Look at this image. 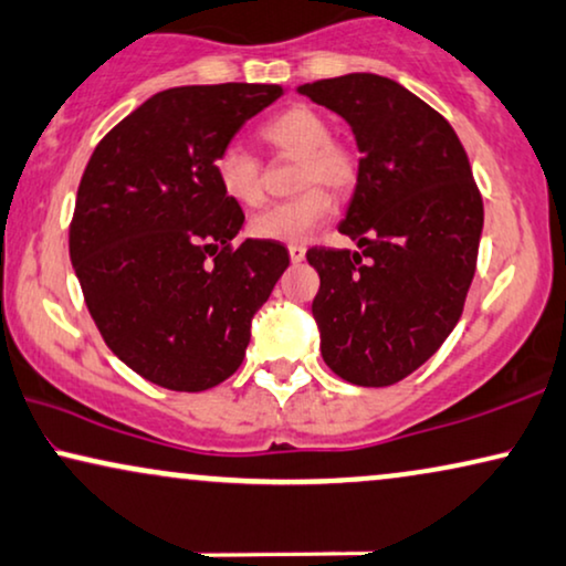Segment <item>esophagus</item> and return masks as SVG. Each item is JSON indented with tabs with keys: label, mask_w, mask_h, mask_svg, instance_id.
Masks as SVG:
<instances>
[{
	"label": "esophagus",
	"mask_w": 566,
	"mask_h": 566,
	"mask_svg": "<svg viewBox=\"0 0 566 566\" xmlns=\"http://www.w3.org/2000/svg\"><path fill=\"white\" fill-rule=\"evenodd\" d=\"M289 254H291V262H304L306 249L301 247V244H291V247H289Z\"/></svg>",
	"instance_id": "obj_1"
}]
</instances>
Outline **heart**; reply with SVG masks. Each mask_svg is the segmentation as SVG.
<instances>
[{
  "label": "heart",
  "mask_w": 566,
  "mask_h": 566,
  "mask_svg": "<svg viewBox=\"0 0 566 566\" xmlns=\"http://www.w3.org/2000/svg\"><path fill=\"white\" fill-rule=\"evenodd\" d=\"M260 139L281 156L298 158L296 187L304 192L293 200L275 202L249 220V231L256 239L296 244L304 241L319 223L333 216V197L317 184L337 195H348L358 185L361 164L348 143L333 137L329 122L312 106H289L260 124ZM216 179L229 200L254 208L265 200L262 166L252 153L229 145L216 158Z\"/></svg>",
  "instance_id": "b5f03b06"
}]
</instances>
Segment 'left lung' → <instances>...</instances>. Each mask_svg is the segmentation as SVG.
I'll return each mask as SVG.
<instances>
[{"label": "left lung", "instance_id": "8db88e82", "mask_svg": "<svg viewBox=\"0 0 566 566\" xmlns=\"http://www.w3.org/2000/svg\"><path fill=\"white\" fill-rule=\"evenodd\" d=\"M298 93L340 114L361 176L340 233L361 252L312 247L322 358L358 387L406 379L458 325L475 275L483 200L450 122L395 80H317Z\"/></svg>", "mask_w": 566, "mask_h": 566}]
</instances>
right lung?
<instances>
[{"mask_svg": "<svg viewBox=\"0 0 566 566\" xmlns=\"http://www.w3.org/2000/svg\"><path fill=\"white\" fill-rule=\"evenodd\" d=\"M281 85L156 93L95 145L77 187L70 260L106 346L153 385L202 392L244 361L254 312L291 256L237 247L244 210L220 192L216 158Z\"/></svg>", "mask_w": 566, "mask_h": 566, "instance_id": "add662e5", "label": "right lung"}]
</instances>
